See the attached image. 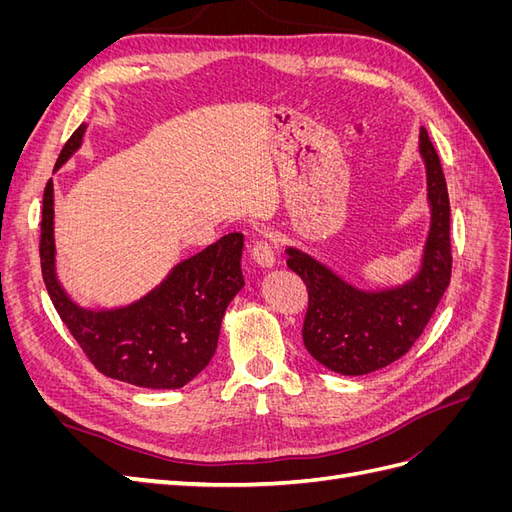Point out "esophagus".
Instances as JSON below:
<instances>
[{"instance_id": "esophagus-1", "label": "esophagus", "mask_w": 512, "mask_h": 512, "mask_svg": "<svg viewBox=\"0 0 512 512\" xmlns=\"http://www.w3.org/2000/svg\"><path fill=\"white\" fill-rule=\"evenodd\" d=\"M252 258L256 265L271 269L275 265V252H273V245L267 239H258L252 245Z\"/></svg>"}]
</instances>
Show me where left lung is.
Wrapping results in <instances>:
<instances>
[{
    "label": "left lung",
    "mask_w": 512,
    "mask_h": 512,
    "mask_svg": "<svg viewBox=\"0 0 512 512\" xmlns=\"http://www.w3.org/2000/svg\"><path fill=\"white\" fill-rule=\"evenodd\" d=\"M431 228L423 267L412 282L365 292L346 284L312 256L288 247V269L307 286L303 344L318 363L342 376H363L401 359L436 312L451 284V203L436 147L421 130Z\"/></svg>",
    "instance_id": "1"
}]
</instances>
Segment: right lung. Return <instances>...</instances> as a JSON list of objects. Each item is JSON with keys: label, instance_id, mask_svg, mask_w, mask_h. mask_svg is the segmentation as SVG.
<instances>
[{"label": "right lung", "instance_id": "add662e5", "mask_svg": "<svg viewBox=\"0 0 512 512\" xmlns=\"http://www.w3.org/2000/svg\"><path fill=\"white\" fill-rule=\"evenodd\" d=\"M85 126L61 149L55 168L81 147ZM243 235L230 232L179 262L147 297L128 307L91 312L70 301L55 277L53 183L42 198L40 267L61 322L100 374L143 389H181L213 359L222 318L243 288Z\"/></svg>", "mask_w": 512, "mask_h": 512}]
</instances>
